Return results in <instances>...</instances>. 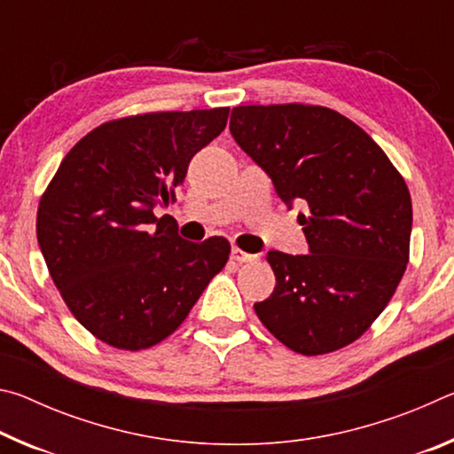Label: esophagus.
I'll return each mask as SVG.
<instances>
[{
	"instance_id": "obj_1",
	"label": "esophagus",
	"mask_w": 454,
	"mask_h": 454,
	"mask_svg": "<svg viewBox=\"0 0 454 454\" xmlns=\"http://www.w3.org/2000/svg\"><path fill=\"white\" fill-rule=\"evenodd\" d=\"M230 256H232V260H234V262H238V264H244V262H254V260L258 258L256 254H248V252H244V250H240V248H236V246L232 248V254H230Z\"/></svg>"
}]
</instances>
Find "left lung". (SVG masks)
Wrapping results in <instances>:
<instances>
[{"label": "left lung", "instance_id": "left-lung-1", "mask_svg": "<svg viewBox=\"0 0 454 454\" xmlns=\"http://www.w3.org/2000/svg\"><path fill=\"white\" fill-rule=\"evenodd\" d=\"M230 134L282 202L304 208L298 224L309 254L268 252L276 286L254 304L258 318L306 356L355 342L409 264L412 204L403 176L363 128L330 107L238 106Z\"/></svg>", "mask_w": 454, "mask_h": 454}]
</instances>
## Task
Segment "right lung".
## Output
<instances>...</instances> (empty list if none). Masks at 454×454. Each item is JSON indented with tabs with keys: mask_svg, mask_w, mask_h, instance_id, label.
I'll return each mask as SVG.
<instances>
[{
	"mask_svg": "<svg viewBox=\"0 0 454 454\" xmlns=\"http://www.w3.org/2000/svg\"><path fill=\"white\" fill-rule=\"evenodd\" d=\"M230 107L106 121L67 152L37 208V244L80 325L121 350L150 348L188 317L226 266L230 242H188L172 216L190 160L226 128Z\"/></svg>",
	"mask_w": 454,
	"mask_h": 454,
	"instance_id": "obj_1",
	"label": "right lung"
}]
</instances>
